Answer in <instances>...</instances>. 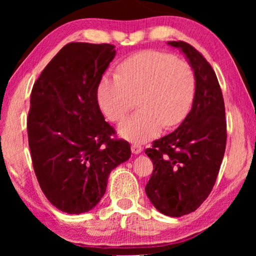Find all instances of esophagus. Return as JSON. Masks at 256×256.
Returning a JSON list of instances; mask_svg holds the SVG:
<instances>
[{"mask_svg": "<svg viewBox=\"0 0 256 256\" xmlns=\"http://www.w3.org/2000/svg\"><path fill=\"white\" fill-rule=\"evenodd\" d=\"M132 154H141L143 152V148L140 144H138V143H132Z\"/></svg>", "mask_w": 256, "mask_h": 256, "instance_id": "1", "label": "esophagus"}]
</instances>
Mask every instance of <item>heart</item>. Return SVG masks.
I'll return each mask as SVG.
<instances>
[{
    "label": "heart",
    "mask_w": 256,
    "mask_h": 256,
    "mask_svg": "<svg viewBox=\"0 0 256 256\" xmlns=\"http://www.w3.org/2000/svg\"><path fill=\"white\" fill-rule=\"evenodd\" d=\"M194 70L166 52L146 50L124 59L118 76H104L98 85V102L108 120L120 122L134 107L140 110L124 121L118 132L134 142L156 138L163 126L180 124L194 96Z\"/></svg>",
    "instance_id": "heart-1"
}]
</instances>
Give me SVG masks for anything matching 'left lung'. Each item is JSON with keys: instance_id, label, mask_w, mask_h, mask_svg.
<instances>
[{"instance_id": "1", "label": "left lung", "mask_w": 256, "mask_h": 256, "mask_svg": "<svg viewBox=\"0 0 256 256\" xmlns=\"http://www.w3.org/2000/svg\"><path fill=\"white\" fill-rule=\"evenodd\" d=\"M168 44L186 56L194 73L196 92L190 113L180 127L146 149L154 164L146 194L160 213L182 216L204 202L218 177L227 138L225 104L204 56L185 42Z\"/></svg>"}]
</instances>
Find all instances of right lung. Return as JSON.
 <instances>
[{
  "label": "right lung",
  "instance_id": "1",
  "mask_svg": "<svg viewBox=\"0 0 256 256\" xmlns=\"http://www.w3.org/2000/svg\"><path fill=\"white\" fill-rule=\"evenodd\" d=\"M112 44L68 43L34 84L26 128L42 191L68 214L88 212L108 176L132 155L101 113L98 85L115 57Z\"/></svg>",
  "mask_w": 256,
  "mask_h": 256
}]
</instances>
